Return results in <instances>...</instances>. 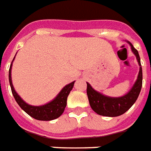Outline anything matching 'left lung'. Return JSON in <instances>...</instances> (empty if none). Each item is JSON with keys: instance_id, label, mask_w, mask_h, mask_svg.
I'll use <instances>...</instances> for the list:
<instances>
[{"instance_id": "left-lung-1", "label": "left lung", "mask_w": 151, "mask_h": 151, "mask_svg": "<svg viewBox=\"0 0 151 151\" xmlns=\"http://www.w3.org/2000/svg\"><path fill=\"white\" fill-rule=\"evenodd\" d=\"M129 44L131 46L133 53H134L137 58L138 64L140 65V69H139L137 81H135L134 86L127 94L120 98L106 97L95 91L90 86V85L86 82V93L90 106L92 110L99 115L106 116V117H117L123 114L124 113L127 112L134 105L140 93L142 86V70L140 57L138 54V50L129 42Z\"/></svg>"}]
</instances>
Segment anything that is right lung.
Returning a JSON list of instances; mask_svg holds the SVG:
<instances>
[{
  "label": "right lung",
  "instance_id": "right-lung-1",
  "mask_svg": "<svg viewBox=\"0 0 151 151\" xmlns=\"http://www.w3.org/2000/svg\"><path fill=\"white\" fill-rule=\"evenodd\" d=\"M11 68H12V63L10 65L9 71V80L11 90H12L13 95L16 101L24 112L27 113L28 114L31 116L32 118H35L37 120H40V121L53 120V119L59 118L63 114L65 108L66 106L67 98H68V95L70 94V91L72 90L74 81L65 86L61 90V92L59 93L58 95L52 101L45 104L44 106H30L29 104L25 103L14 90L13 83H12V79H11Z\"/></svg>",
  "mask_w": 151,
  "mask_h": 151
}]
</instances>
